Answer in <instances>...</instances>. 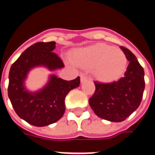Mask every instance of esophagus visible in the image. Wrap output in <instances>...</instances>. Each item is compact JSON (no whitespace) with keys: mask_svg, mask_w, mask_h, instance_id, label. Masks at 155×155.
<instances>
[{"mask_svg":"<svg viewBox=\"0 0 155 155\" xmlns=\"http://www.w3.org/2000/svg\"><path fill=\"white\" fill-rule=\"evenodd\" d=\"M88 80H90V79H89V77H87V76H86L85 74H81V83H84V82H85V81H87Z\"/></svg>","mask_w":155,"mask_h":155,"instance_id":"obj_1","label":"esophagus"}]
</instances>
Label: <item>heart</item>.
Masks as SVG:
<instances>
[{
	"instance_id": "heart-1",
	"label": "heart",
	"mask_w": 155,
	"mask_h": 155,
	"mask_svg": "<svg viewBox=\"0 0 155 155\" xmlns=\"http://www.w3.org/2000/svg\"><path fill=\"white\" fill-rule=\"evenodd\" d=\"M75 64L83 68H93V74L102 82H112L120 79L127 67V58L119 48L97 44L79 49L73 54Z\"/></svg>"
}]
</instances>
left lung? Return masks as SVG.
Listing matches in <instances>:
<instances>
[{
	"instance_id": "1",
	"label": "left lung",
	"mask_w": 155,
	"mask_h": 155,
	"mask_svg": "<svg viewBox=\"0 0 155 155\" xmlns=\"http://www.w3.org/2000/svg\"><path fill=\"white\" fill-rule=\"evenodd\" d=\"M120 49L130 61L124 77L109 84L94 82L95 92L89 100L95 114L111 122L124 121L136 110L145 87L144 71L136 56L127 48Z\"/></svg>"
}]
</instances>
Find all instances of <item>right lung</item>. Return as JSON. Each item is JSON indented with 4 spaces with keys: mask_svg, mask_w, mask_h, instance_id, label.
<instances>
[{
    "mask_svg": "<svg viewBox=\"0 0 155 155\" xmlns=\"http://www.w3.org/2000/svg\"><path fill=\"white\" fill-rule=\"evenodd\" d=\"M54 49V41L35 43L20 55L9 72L8 96L12 106L21 119L34 126H46L60 120L65 110V96L81 83L79 76L69 81L51 74L47 83L38 91L26 88L25 81L34 68L54 71L64 67L62 61L53 52Z\"/></svg>",
    "mask_w": 155,
    "mask_h": 155,
    "instance_id": "add662e5",
    "label": "right lung"
}]
</instances>
